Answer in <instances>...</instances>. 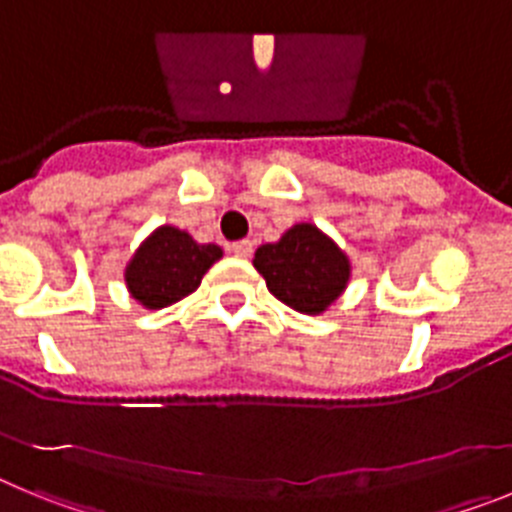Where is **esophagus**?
<instances>
[{
    "mask_svg": "<svg viewBox=\"0 0 512 512\" xmlns=\"http://www.w3.org/2000/svg\"><path fill=\"white\" fill-rule=\"evenodd\" d=\"M228 251L233 253V256H238V259H248L253 253V243L251 241H238V243H230Z\"/></svg>",
    "mask_w": 512,
    "mask_h": 512,
    "instance_id": "esophagus-1",
    "label": "esophagus"
}]
</instances>
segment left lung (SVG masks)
<instances>
[{
    "mask_svg": "<svg viewBox=\"0 0 512 512\" xmlns=\"http://www.w3.org/2000/svg\"><path fill=\"white\" fill-rule=\"evenodd\" d=\"M253 266L271 295L302 315H323L351 279L346 253L312 223L292 225L277 243L256 248Z\"/></svg>",
    "mask_w": 512,
    "mask_h": 512,
    "instance_id": "obj_1",
    "label": "left lung"
}]
</instances>
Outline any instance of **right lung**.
<instances>
[{"instance_id":"1","label":"right lung","mask_w":512,"mask_h":512,"mask_svg":"<svg viewBox=\"0 0 512 512\" xmlns=\"http://www.w3.org/2000/svg\"><path fill=\"white\" fill-rule=\"evenodd\" d=\"M220 259L223 248L215 243H197L187 230L161 225L135 248L125 266V287L138 305L161 310L192 295Z\"/></svg>"}]
</instances>
